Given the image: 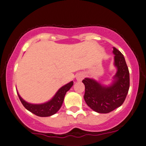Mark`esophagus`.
<instances>
[{"instance_id":"1","label":"esophagus","mask_w":146,"mask_h":146,"mask_svg":"<svg viewBox=\"0 0 146 146\" xmlns=\"http://www.w3.org/2000/svg\"><path fill=\"white\" fill-rule=\"evenodd\" d=\"M84 77H85V75H84L83 73H78L77 75H76V80H77V81H81L83 79Z\"/></svg>"}]
</instances>
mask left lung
Wrapping results in <instances>:
<instances>
[{
    "label": "left lung",
    "instance_id": "8db88e82",
    "mask_svg": "<svg viewBox=\"0 0 146 146\" xmlns=\"http://www.w3.org/2000/svg\"><path fill=\"white\" fill-rule=\"evenodd\" d=\"M112 52L116 73L110 85H104L91 78L82 81L85 87V101L98 113H108L122 105L130 87V74L124 55L115 48Z\"/></svg>",
    "mask_w": 146,
    "mask_h": 146
}]
</instances>
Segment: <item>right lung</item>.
<instances>
[{
	"instance_id": "right-lung-1",
	"label": "right lung",
	"mask_w": 146,
	"mask_h": 146,
	"mask_svg": "<svg viewBox=\"0 0 146 146\" xmlns=\"http://www.w3.org/2000/svg\"><path fill=\"white\" fill-rule=\"evenodd\" d=\"M73 85V81L69 82V83L61 87L55 95L52 98V99L48 100V102L42 104H32L26 102L22 98L18 93L17 90V94L19 97L22 104L28 110L31 112L32 113L37 115L40 117L50 116L55 114L58 110L60 109L62 105L65 94L71 87Z\"/></svg>"
}]
</instances>
